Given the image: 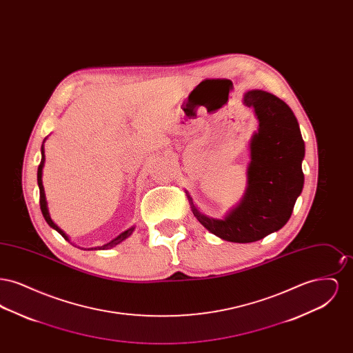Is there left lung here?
<instances>
[{
    "label": "left lung",
    "instance_id": "1",
    "mask_svg": "<svg viewBox=\"0 0 353 353\" xmlns=\"http://www.w3.org/2000/svg\"><path fill=\"white\" fill-rule=\"evenodd\" d=\"M258 119L250 140V164L245 196L225 219H210L186 192L194 217L221 239L249 243L278 232L291 217L302 193L304 141L291 108L275 95L252 90L243 97Z\"/></svg>",
    "mask_w": 353,
    "mask_h": 353
}]
</instances>
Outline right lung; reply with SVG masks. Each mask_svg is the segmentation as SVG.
<instances>
[{
	"mask_svg": "<svg viewBox=\"0 0 353 353\" xmlns=\"http://www.w3.org/2000/svg\"><path fill=\"white\" fill-rule=\"evenodd\" d=\"M43 143H45V140H43ZM41 153H42V159H41V164H39V167H38V172H37V181H38V186H39V205H41V212H42L43 217H45L46 222L50 225L51 228L55 229L66 241H70L68 235L63 233V230H61V229L52 222V219H50V214H49L48 201H46V196H45V189H43V185H42V169H43V165H45V150H43V144H42V147H41ZM134 230V226H132V228H130L128 230H125V232H123L121 234H119L117 238H114L112 241H110L108 243H105V245H103V246H99V248H95V250H107V249H111V248L117 246L120 242H123L125 238H128L130 235L132 234ZM88 250H92V248L88 249Z\"/></svg>",
	"mask_w": 353,
	"mask_h": 353,
	"instance_id": "add662e5",
	"label": "right lung"
}]
</instances>
